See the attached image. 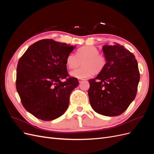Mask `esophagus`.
Segmentation results:
<instances>
[{"mask_svg": "<svg viewBox=\"0 0 154 154\" xmlns=\"http://www.w3.org/2000/svg\"><path fill=\"white\" fill-rule=\"evenodd\" d=\"M84 80H85V79H79V80H78V81H79V82H80V83L82 82L83 81H84Z\"/></svg>", "mask_w": 154, "mask_h": 154, "instance_id": "34e87169", "label": "esophagus"}]
</instances>
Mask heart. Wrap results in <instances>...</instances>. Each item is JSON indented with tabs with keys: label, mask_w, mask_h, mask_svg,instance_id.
Masks as SVG:
<instances>
[{
	"label": "heart",
	"mask_w": 154,
	"mask_h": 154,
	"mask_svg": "<svg viewBox=\"0 0 154 154\" xmlns=\"http://www.w3.org/2000/svg\"><path fill=\"white\" fill-rule=\"evenodd\" d=\"M76 55L77 57L71 53L66 58V65L69 69L76 68L83 61V67L70 72V75L74 78L84 79L91 76L94 72H100L106 63L105 55L99 53V49L94 46H85L79 49Z\"/></svg>",
	"instance_id": "1"
}]
</instances>
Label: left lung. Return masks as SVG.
<instances>
[{"instance_id":"8db88e82","label":"left lung","mask_w":154,"mask_h":154,"mask_svg":"<svg viewBox=\"0 0 154 154\" xmlns=\"http://www.w3.org/2000/svg\"><path fill=\"white\" fill-rule=\"evenodd\" d=\"M105 67L90 83L88 95L92 108L105 116L123 113L136 96L140 78L135 56L124 46L114 43L102 48Z\"/></svg>"}]
</instances>
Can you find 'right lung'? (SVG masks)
Wrapping results in <instances>:
<instances>
[{
  "label": "right lung",
  "instance_id": "add662e5",
  "mask_svg": "<svg viewBox=\"0 0 154 154\" xmlns=\"http://www.w3.org/2000/svg\"><path fill=\"white\" fill-rule=\"evenodd\" d=\"M75 48L41 40L29 46L18 61L17 91L25 109L36 118L54 120L67 109L70 94L79 85L77 78H67L66 66L67 57Z\"/></svg>",
  "mask_w": 154,
  "mask_h": 154
}]
</instances>
